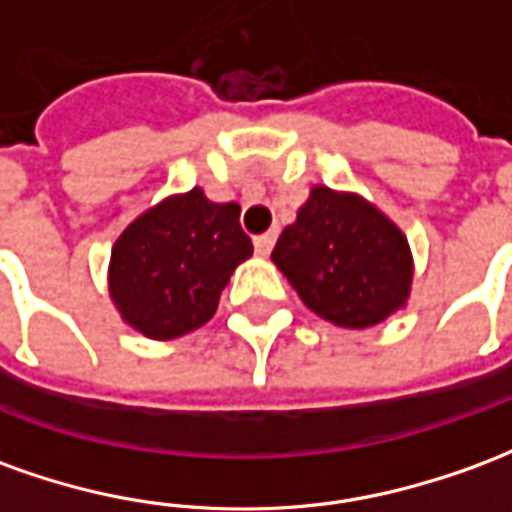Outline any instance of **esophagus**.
<instances>
[{
    "mask_svg": "<svg viewBox=\"0 0 512 512\" xmlns=\"http://www.w3.org/2000/svg\"><path fill=\"white\" fill-rule=\"evenodd\" d=\"M274 241H277V232H263V235H255V252L260 257L271 255L274 249Z\"/></svg>",
    "mask_w": 512,
    "mask_h": 512,
    "instance_id": "obj_1",
    "label": "esophagus"
}]
</instances>
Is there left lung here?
Returning <instances> with one entry per match:
<instances>
[{
  "label": "left lung",
  "instance_id": "1",
  "mask_svg": "<svg viewBox=\"0 0 512 512\" xmlns=\"http://www.w3.org/2000/svg\"><path fill=\"white\" fill-rule=\"evenodd\" d=\"M313 313L338 327H374L405 305L413 280L407 238L360 196L313 188L271 252Z\"/></svg>",
  "mask_w": 512,
  "mask_h": 512
}]
</instances>
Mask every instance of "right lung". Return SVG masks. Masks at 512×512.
<instances>
[{
	"label": "right lung",
	"instance_id": "1",
	"mask_svg": "<svg viewBox=\"0 0 512 512\" xmlns=\"http://www.w3.org/2000/svg\"><path fill=\"white\" fill-rule=\"evenodd\" d=\"M249 255L241 207L216 205L194 188L121 232L110 255V296L146 338H180L210 321L230 274Z\"/></svg>",
	"mask_w": 512,
	"mask_h": 512
}]
</instances>
